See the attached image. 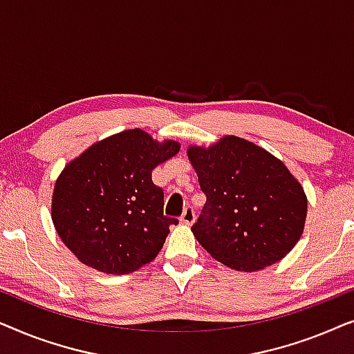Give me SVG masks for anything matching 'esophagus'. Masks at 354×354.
Masks as SVG:
<instances>
[{
  "instance_id": "34e87169",
  "label": "esophagus",
  "mask_w": 354,
  "mask_h": 354,
  "mask_svg": "<svg viewBox=\"0 0 354 354\" xmlns=\"http://www.w3.org/2000/svg\"><path fill=\"white\" fill-rule=\"evenodd\" d=\"M196 219V214H195V209H193L192 206H187L185 211H183V214L180 217L182 222H185V224H193Z\"/></svg>"
}]
</instances>
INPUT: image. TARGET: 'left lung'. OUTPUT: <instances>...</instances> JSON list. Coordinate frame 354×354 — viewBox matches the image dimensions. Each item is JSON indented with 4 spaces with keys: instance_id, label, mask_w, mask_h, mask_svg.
Returning <instances> with one entry per match:
<instances>
[{
    "instance_id": "1",
    "label": "left lung",
    "mask_w": 354,
    "mask_h": 354,
    "mask_svg": "<svg viewBox=\"0 0 354 354\" xmlns=\"http://www.w3.org/2000/svg\"><path fill=\"white\" fill-rule=\"evenodd\" d=\"M206 203L192 230L212 258L253 272L290 253L303 234L308 200L285 164L243 138L190 148Z\"/></svg>"
}]
</instances>
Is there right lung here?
Listing matches in <instances>:
<instances>
[{
    "mask_svg": "<svg viewBox=\"0 0 354 354\" xmlns=\"http://www.w3.org/2000/svg\"><path fill=\"white\" fill-rule=\"evenodd\" d=\"M133 129L91 145L67 164L53 193V224L80 263L106 274H130L161 251L169 225L153 169L178 153Z\"/></svg>",
    "mask_w": 354,
    "mask_h": 354,
    "instance_id": "1",
    "label": "right lung"
}]
</instances>
